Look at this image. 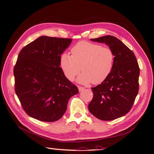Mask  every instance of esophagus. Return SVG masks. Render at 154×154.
Segmentation results:
<instances>
[{
  "mask_svg": "<svg viewBox=\"0 0 154 154\" xmlns=\"http://www.w3.org/2000/svg\"><path fill=\"white\" fill-rule=\"evenodd\" d=\"M78 90H79V91H80V92L82 91L83 89H84V87H81V86H78Z\"/></svg>",
  "mask_w": 154,
  "mask_h": 154,
  "instance_id": "esophagus-1",
  "label": "esophagus"
}]
</instances>
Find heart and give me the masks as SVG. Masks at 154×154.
Returning a JSON list of instances; mask_svg holds the SVG:
<instances>
[{
    "mask_svg": "<svg viewBox=\"0 0 154 154\" xmlns=\"http://www.w3.org/2000/svg\"><path fill=\"white\" fill-rule=\"evenodd\" d=\"M71 54L63 53L60 58V67L69 80L72 81L82 70L79 82L97 85L103 82L112 71L115 55L108 47L82 41L72 48Z\"/></svg>",
    "mask_w": 154,
    "mask_h": 154,
    "instance_id": "1",
    "label": "heart"
}]
</instances>
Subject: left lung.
I'll return each mask as SVG.
<instances>
[{"mask_svg": "<svg viewBox=\"0 0 154 154\" xmlns=\"http://www.w3.org/2000/svg\"><path fill=\"white\" fill-rule=\"evenodd\" d=\"M91 40L108 45L114 53L115 61L109 77L91 88L93 98L88 108L97 119L114 120L132 109L139 91L140 69L133 51L116 37L106 35Z\"/></svg>", "mask_w": 154, "mask_h": 154, "instance_id": "1", "label": "left lung"}]
</instances>
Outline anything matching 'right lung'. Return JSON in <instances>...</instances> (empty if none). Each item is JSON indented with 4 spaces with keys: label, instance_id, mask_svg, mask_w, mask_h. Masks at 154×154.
<instances>
[{
    "label": "right lung",
    "instance_id": "1",
    "mask_svg": "<svg viewBox=\"0 0 154 154\" xmlns=\"http://www.w3.org/2000/svg\"><path fill=\"white\" fill-rule=\"evenodd\" d=\"M70 38L40 36L23 48L13 69L15 91L30 117L54 122L61 118L78 87L64 75L60 56Z\"/></svg>",
    "mask_w": 154,
    "mask_h": 154
}]
</instances>
